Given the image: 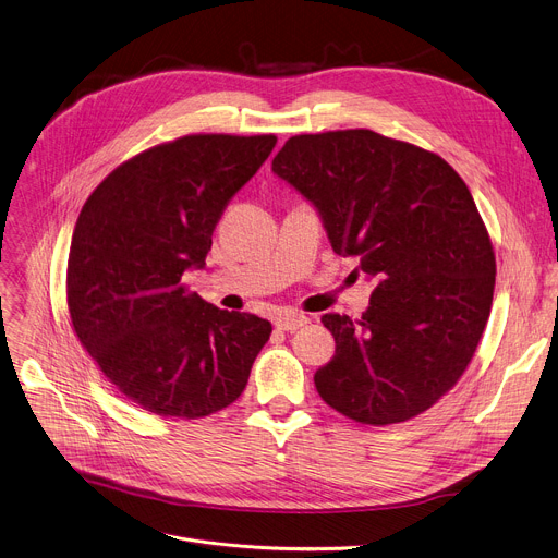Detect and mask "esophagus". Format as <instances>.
Returning <instances> with one entry per match:
<instances>
[{"label":"esophagus","mask_w":558,"mask_h":558,"mask_svg":"<svg viewBox=\"0 0 558 558\" xmlns=\"http://www.w3.org/2000/svg\"><path fill=\"white\" fill-rule=\"evenodd\" d=\"M310 318L305 314H295V312H289V314H282L276 318V329H282V331H295L299 327L307 325Z\"/></svg>","instance_id":"34e87169"}]
</instances>
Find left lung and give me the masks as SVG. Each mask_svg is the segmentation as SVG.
Masks as SVG:
<instances>
[{"label":"left lung","instance_id":"8db88e82","mask_svg":"<svg viewBox=\"0 0 558 558\" xmlns=\"http://www.w3.org/2000/svg\"><path fill=\"white\" fill-rule=\"evenodd\" d=\"M271 170L318 208L333 253L377 280L361 318H320L337 352L318 395L369 426L422 415L464 375L494 301L496 255L466 183L373 130L291 136Z\"/></svg>","mask_w":558,"mask_h":558}]
</instances>
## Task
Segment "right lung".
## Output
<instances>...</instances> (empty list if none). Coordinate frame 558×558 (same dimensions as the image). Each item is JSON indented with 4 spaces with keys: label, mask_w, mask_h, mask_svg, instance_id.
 Masks as SVG:
<instances>
[{
    "label": "right lung",
    "mask_w": 558,
    "mask_h": 558,
    "mask_svg": "<svg viewBox=\"0 0 558 558\" xmlns=\"http://www.w3.org/2000/svg\"><path fill=\"white\" fill-rule=\"evenodd\" d=\"M274 134H189L123 161L85 202L71 238L66 307L81 345L143 411L199 420L231 405L271 323L206 303L181 282L204 267L231 197Z\"/></svg>",
    "instance_id": "add662e5"
}]
</instances>
